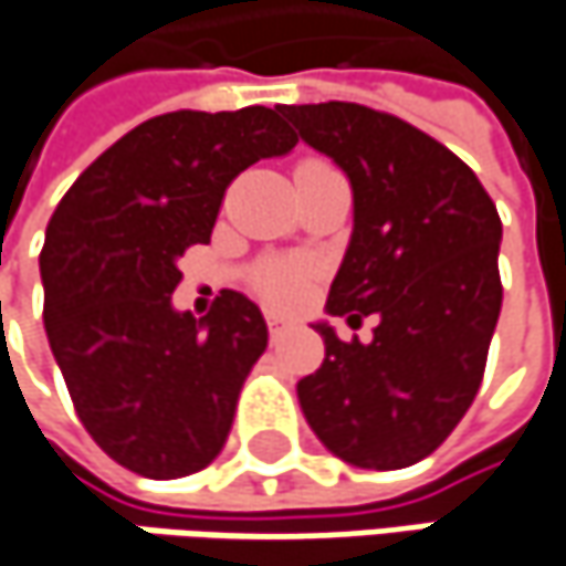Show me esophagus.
<instances>
[{
	"label": "esophagus",
	"mask_w": 566,
	"mask_h": 566,
	"mask_svg": "<svg viewBox=\"0 0 566 566\" xmlns=\"http://www.w3.org/2000/svg\"><path fill=\"white\" fill-rule=\"evenodd\" d=\"M266 328H270V335L276 338L280 332H286V328H290V318H286V315H280V312H273V308H266Z\"/></svg>",
	"instance_id": "obj_1"
}]
</instances>
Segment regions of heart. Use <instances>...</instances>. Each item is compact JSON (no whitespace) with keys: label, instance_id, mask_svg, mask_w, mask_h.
I'll return each instance as SVG.
<instances>
[{"label":"heart","instance_id":"1","mask_svg":"<svg viewBox=\"0 0 566 566\" xmlns=\"http://www.w3.org/2000/svg\"><path fill=\"white\" fill-rule=\"evenodd\" d=\"M258 286L276 303H293L303 293V270L293 263H263Z\"/></svg>","mask_w":566,"mask_h":566}]
</instances>
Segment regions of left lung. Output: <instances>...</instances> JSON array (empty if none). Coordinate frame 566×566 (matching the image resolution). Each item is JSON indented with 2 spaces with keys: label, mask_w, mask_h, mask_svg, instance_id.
<instances>
[{
  "label": "left lung",
  "mask_w": 566,
  "mask_h": 566,
  "mask_svg": "<svg viewBox=\"0 0 566 566\" xmlns=\"http://www.w3.org/2000/svg\"><path fill=\"white\" fill-rule=\"evenodd\" d=\"M276 112L354 192V231L325 312L347 325L380 318L367 344L315 325L325 360L296 386L305 422L347 464H416L464 419L483 380L503 305V222L464 160L396 115L357 102Z\"/></svg>",
  "instance_id": "obj_1"
}]
</instances>
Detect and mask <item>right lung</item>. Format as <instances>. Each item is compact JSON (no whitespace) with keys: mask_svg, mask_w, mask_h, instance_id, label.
I'll list each match as a JSON object with an SVG mask.
<instances>
[{"mask_svg":"<svg viewBox=\"0 0 566 566\" xmlns=\"http://www.w3.org/2000/svg\"><path fill=\"white\" fill-rule=\"evenodd\" d=\"M293 147L276 108L167 112L96 157L48 222L54 360L93 441L142 476L196 473L224 448L266 322L234 290L202 318L177 312V263L212 238L228 182Z\"/></svg>","mask_w":566,"mask_h":566,"instance_id":"obj_1","label":"right lung"}]
</instances>
